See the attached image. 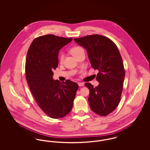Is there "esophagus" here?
<instances>
[{
	"instance_id": "obj_1",
	"label": "esophagus",
	"mask_w": 150,
	"mask_h": 150,
	"mask_svg": "<svg viewBox=\"0 0 150 150\" xmlns=\"http://www.w3.org/2000/svg\"><path fill=\"white\" fill-rule=\"evenodd\" d=\"M78 85L79 86H84V83L79 82V83H78Z\"/></svg>"
}]
</instances>
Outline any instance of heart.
Segmentation results:
<instances>
[{
    "instance_id": "heart-1",
    "label": "heart",
    "mask_w": 150,
    "mask_h": 150,
    "mask_svg": "<svg viewBox=\"0 0 150 150\" xmlns=\"http://www.w3.org/2000/svg\"><path fill=\"white\" fill-rule=\"evenodd\" d=\"M81 51H84V50L83 48H81V47H79V46H75V47H72L70 52H71V53L72 54V56H74V57H75L76 56V54H78L79 53H80V52ZM64 56L63 54H61L59 56V61L60 62H62L63 61H64Z\"/></svg>"
}]
</instances>
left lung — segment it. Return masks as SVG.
<instances>
[{
	"instance_id": "obj_1",
	"label": "left lung",
	"mask_w": 150,
	"mask_h": 150,
	"mask_svg": "<svg viewBox=\"0 0 150 150\" xmlns=\"http://www.w3.org/2000/svg\"><path fill=\"white\" fill-rule=\"evenodd\" d=\"M74 41L86 49L92 68L99 71L96 77L98 86L85 84L90 92V107L96 114L106 116L117 107L120 100L125 77L120 53L115 44L106 36L87 35Z\"/></svg>"
}]
</instances>
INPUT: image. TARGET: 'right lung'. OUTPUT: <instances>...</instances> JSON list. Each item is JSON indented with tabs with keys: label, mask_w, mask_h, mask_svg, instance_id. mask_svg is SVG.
<instances>
[{
	"label": "right lung",
	"mask_w": 150,
	"mask_h": 150,
	"mask_svg": "<svg viewBox=\"0 0 150 150\" xmlns=\"http://www.w3.org/2000/svg\"><path fill=\"white\" fill-rule=\"evenodd\" d=\"M72 40L52 34L41 36L33 40L27 54L25 74L30 91L38 105L53 119L71 111L79 88L70 80L61 83L53 79L59 50Z\"/></svg>",
	"instance_id": "add662e5"
}]
</instances>
